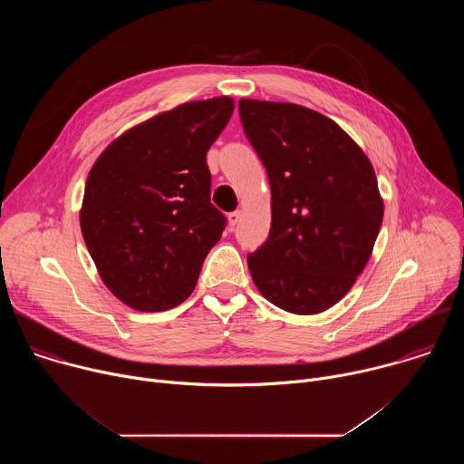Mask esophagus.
Segmentation results:
<instances>
[{
  "label": "esophagus",
  "instance_id": "1",
  "mask_svg": "<svg viewBox=\"0 0 464 464\" xmlns=\"http://www.w3.org/2000/svg\"><path fill=\"white\" fill-rule=\"evenodd\" d=\"M240 217H242V211H233L227 215V220H229V226L235 227L238 222H240Z\"/></svg>",
  "mask_w": 464,
  "mask_h": 464
}]
</instances>
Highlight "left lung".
Listing matches in <instances>:
<instances>
[{"instance_id":"obj_1","label":"left lung","mask_w":464,"mask_h":464,"mask_svg":"<svg viewBox=\"0 0 464 464\" xmlns=\"http://www.w3.org/2000/svg\"><path fill=\"white\" fill-rule=\"evenodd\" d=\"M240 121L266 167L272 227L247 266L276 306L310 315L334 306L372 253L383 200L363 150L333 119L292 102L240 99Z\"/></svg>"}]
</instances>
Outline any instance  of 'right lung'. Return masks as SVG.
<instances>
[{
	"mask_svg": "<svg viewBox=\"0 0 464 464\" xmlns=\"http://www.w3.org/2000/svg\"><path fill=\"white\" fill-rule=\"evenodd\" d=\"M231 97L194 101L126 130L93 163L81 229L108 290L140 312H163L194 290L226 217L211 204L208 150Z\"/></svg>",
	"mask_w": 464,
	"mask_h": 464,
	"instance_id": "add662e5",
	"label": "right lung"
}]
</instances>
